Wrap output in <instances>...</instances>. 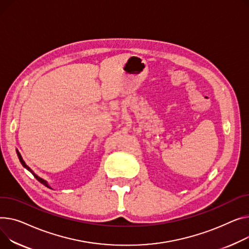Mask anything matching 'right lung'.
Returning a JSON list of instances; mask_svg holds the SVG:
<instances>
[{"instance_id": "right-lung-1", "label": "right lung", "mask_w": 249, "mask_h": 249, "mask_svg": "<svg viewBox=\"0 0 249 249\" xmlns=\"http://www.w3.org/2000/svg\"><path fill=\"white\" fill-rule=\"evenodd\" d=\"M17 154H18V157H19V159H20V162H21V163H22V165H23V166H24V167H25V168H27V169H28V170H29V171H31V172H32V174H33V175H34V176H35V177H36V179H37V180H38V181H40V182H41V183H42V184H44V185H45V186H47V187H49V188H51V187H50V186H49V185H48V184H47V182H46V181H45V180H44V179H42V178H40V177H39V176H37V175H36V174H34V173H33V171H32V170H31V169H30V168H29V167H28V166H27V165H26V163H25V162H24V160H23V158H22V156H21V154H20V153H19V151H18V150H17Z\"/></svg>"}]
</instances>
